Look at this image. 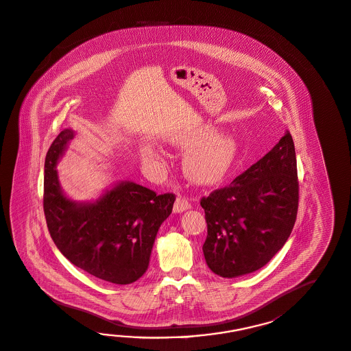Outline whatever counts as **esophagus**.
I'll return each instance as SVG.
<instances>
[{
	"label": "esophagus",
	"mask_w": 351,
	"mask_h": 351,
	"mask_svg": "<svg viewBox=\"0 0 351 351\" xmlns=\"http://www.w3.org/2000/svg\"><path fill=\"white\" fill-rule=\"evenodd\" d=\"M189 208H191L189 200L185 199V198H182V197H178V198H176L175 204H173V212L181 213V212H184V210H186V209Z\"/></svg>",
	"instance_id": "34e87169"
}]
</instances>
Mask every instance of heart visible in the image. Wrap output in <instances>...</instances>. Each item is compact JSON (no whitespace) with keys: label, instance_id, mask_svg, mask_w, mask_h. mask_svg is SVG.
<instances>
[{"label":"heart","instance_id":"obj_1","mask_svg":"<svg viewBox=\"0 0 351 351\" xmlns=\"http://www.w3.org/2000/svg\"><path fill=\"white\" fill-rule=\"evenodd\" d=\"M210 133V128L202 125L181 130L171 138L175 147L191 148L184 156L182 169L189 180L199 185H213L223 180L239 152V142L232 134H217L208 138ZM142 152L148 160L161 158V152L148 145Z\"/></svg>","mask_w":351,"mask_h":351}]
</instances>
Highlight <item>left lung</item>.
<instances>
[{
    "instance_id": "obj_1",
    "label": "left lung",
    "mask_w": 351,
    "mask_h": 351,
    "mask_svg": "<svg viewBox=\"0 0 351 351\" xmlns=\"http://www.w3.org/2000/svg\"><path fill=\"white\" fill-rule=\"evenodd\" d=\"M298 204L294 142L286 132L228 186L200 200L207 221L203 253L210 271L232 278L267 265L290 237Z\"/></svg>"
}]
</instances>
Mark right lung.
Instances as JSON below:
<instances>
[{"label": "right lung", "mask_w": 351, "mask_h": 351, "mask_svg": "<svg viewBox=\"0 0 351 351\" xmlns=\"http://www.w3.org/2000/svg\"><path fill=\"white\" fill-rule=\"evenodd\" d=\"M73 138L71 129L62 130L45 161L43 209L49 235L58 250L86 274L111 284L135 282L148 268L154 239L176 197L157 195L123 181L95 202L69 199L60 186L56 165Z\"/></svg>", "instance_id": "add662e5"}]
</instances>
